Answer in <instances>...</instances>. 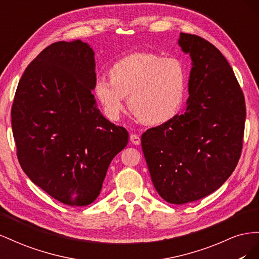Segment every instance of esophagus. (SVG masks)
<instances>
[{"label":"esophagus","mask_w":259,"mask_h":259,"mask_svg":"<svg viewBox=\"0 0 259 259\" xmlns=\"http://www.w3.org/2000/svg\"><path fill=\"white\" fill-rule=\"evenodd\" d=\"M130 139H131L132 144H134V145H139L140 144V137L138 135H136V134H132Z\"/></svg>","instance_id":"34e87169"}]
</instances>
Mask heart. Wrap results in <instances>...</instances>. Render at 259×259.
I'll return each mask as SVG.
<instances>
[{"label":"heart","instance_id":"obj_1","mask_svg":"<svg viewBox=\"0 0 259 259\" xmlns=\"http://www.w3.org/2000/svg\"><path fill=\"white\" fill-rule=\"evenodd\" d=\"M109 79L99 76L94 92L110 119H117L128 96V109L146 125L168 122L182 108L187 75L183 62L149 52L133 53L114 61Z\"/></svg>","mask_w":259,"mask_h":259}]
</instances>
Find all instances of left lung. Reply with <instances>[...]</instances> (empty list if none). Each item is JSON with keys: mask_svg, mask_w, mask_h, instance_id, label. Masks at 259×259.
Returning a JSON list of instances; mask_svg holds the SVG:
<instances>
[{"mask_svg": "<svg viewBox=\"0 0 259 259\" xmlns=\"http://www.w3.org/2000/svg\"><path fill=\"white\" fill-rule=\"evenodd\" d=\"M192 68L185 111L147 130L142 147L160 197L171 204L200 200L217 190L242 152L245 100L229 62L195 34L180 33Z\"/></svg>", "mask_w": 259, "mask_h": 259, "instance_id": "obj_1", "label": "left lung"}]
</instances>
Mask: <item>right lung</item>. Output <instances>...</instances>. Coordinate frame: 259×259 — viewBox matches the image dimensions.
Returning <instances> with one entry per match:
<instances>
[{
  "instance_id": "add662e5",
  "label": "right lung",
  "mask_w": 259,
  "mask_h": 259,
  "mask_svg": "<svg viewBox=\"0 0 259 259\" xmlns=\"http://www.w3.org/2000/svg\"><path fill=\"white\" fill-rule=\"evenodd\" d=\"M95 58L77 40L56 42L30 62L12 106L21 168L51 197L70 206L97 199L109 165L128 132L108 121L92 94Z\"/></svg>"
}]
</instances>
